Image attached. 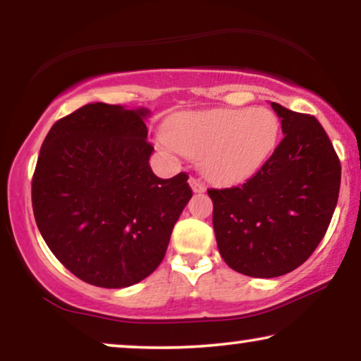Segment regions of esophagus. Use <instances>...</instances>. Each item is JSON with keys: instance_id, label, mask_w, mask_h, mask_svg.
Returning <instances> with one entry per match:
<instances>
[{"instance_id": "obj_1", "label": "esophagus", "mask_w": 361, "mask_h": 361, "mask_svg": "<svg viewBox=\"0 0 361 361\" xmlns=\"http://www.w3.org/2000/svg\"><path fill=\"white\" fill-rule=\"evenodd\" d=\"M189 184L194 192H205V184L200 179H197V177H190Z\"/></svg>"}]
</instances>
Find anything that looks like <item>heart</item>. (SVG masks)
<instances>
[{"label": "heart", "mask_w": 361, "mask_h": 361, "mask_svg": "<svg viewBox=\"0 0 361 361\" xmlns=\"http://www.w3.org/2000/svg\"><path fill=\"white\" fill-rule=\"evenodd\" d=\"M279 120L264 106L182 113L157 135L171 154L200 157L207 179L236 185L261 171L278 146Z\"/></svg>", "instance_id": "1"}]
</instances>
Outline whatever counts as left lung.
I'll use <instances>...</instances> for the list:
<instances>
[{
	"instance_id": "left-lung-1",
	"label": "left lung",
	"mask_w": 361,
	"mask_h": 361,
	"mask_svg": "<svg viewBox=\"0 0 361 361\" xmlns=\"http://www.w3.org/2000/svg\"><path fill=\"white\" fill-rule=\"evenodd\" d=\"M284 137L259 172L209 189L219 251L231 269L278 278L317 248L338 200L342 167L317 118L271 103Z\"/></svg>"
}]
</instances>
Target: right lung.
<instances>
[{
    "mask_svg": "<svg viewBox=\"0 0 361 361\" xmlns=\"http://www.w3.org/2000/svg\"><path fill=\"white\" fill-rule=\"evenodd\" d=\"M146 108L88 103L49 130L32 176V210L54 256L98 288H128L164 258L192 197L189 176H154Z\"/></svg>",
    "mask_w": 361,
    "mask_h": 361,
    "instance_id": "obj_1",
    "label": "right lung"
}]
</instances>
